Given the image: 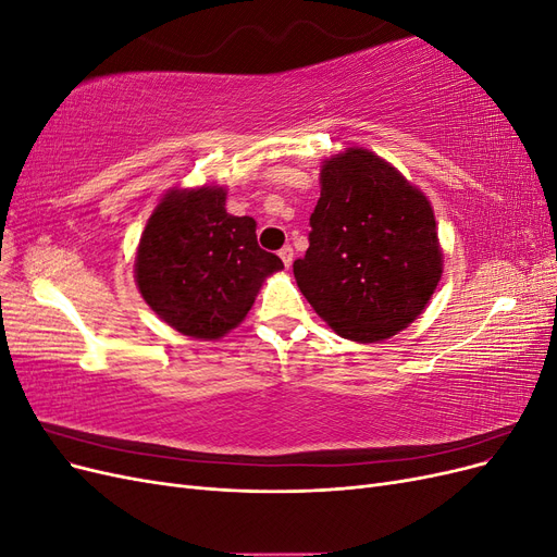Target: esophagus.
Wrapping results in <instances>:
<instances>
[{
    "label": "esophagus",
    "mask_w": 557,
    "mask_h": 557,
    "mask_svg": "<svg viewBox=\"0 0 557 557\" xmlns=\"http://www.w3.org/2000/svg\"><path fill=\"white\" fill-rule=\"evenodd\" d=\"M278 256H281V260H283L285 267H290V264H293V258H295V250H293L290 246H283V248L278 250Z\"/></svg>",
    "instance_id": "1"
}]
</instances>
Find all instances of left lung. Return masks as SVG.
Instances as JSON below:
<instances>
[{
	"instance_id": "1",
	"label": "left lung",
	"mask_w": 557,
	"mask_h": 557,
	"mask_svg": "<svg viewBox=\"0 0 557 557\" xmlns=\"http://www.w3.org/2000/svg\"><path fill=\"white\" fill-rule=\"evenodd\" d=\"M309 248L293 262L301 295L350 342L407 327L442 278L430 201L395 166L362 148L323 164Z\"/></svg>"
}]
</instances>
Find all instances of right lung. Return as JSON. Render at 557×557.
<instances>
[{"label":"right lung","instance_id":"1","mask_svg":"<svg viewBox=\"0 0 557 557\" xmlns=\"http://www.w3.org/2000/svg\"><path fill=\"white\" fill-rule=\"evenodd\" d=\"M278 269L281 258L258 246L256 221L225 211L223 188L166 195L134 264L148 307L195 339H218L237 327L264 276Z\"/></svg>","mask_w":557,"mask_h":557}]
</instances>
